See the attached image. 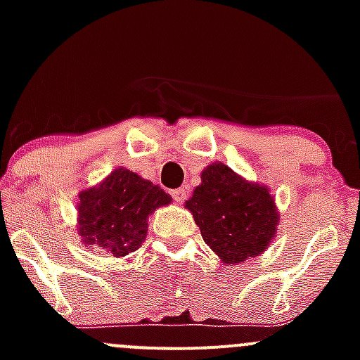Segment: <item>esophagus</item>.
I'll return each instance as SVG.
<instances>
[{
	"label": "esophagus",
	"instance_id": "esophagus-1",
	"mask_svg": "<svg viewBox=\"0 0 360 360\" xmlns=\"http://www.w3.org/2000/svg\"><path fill=\"white\" fill-rule=\"evenodd\" d=\"M170 193H172V198H174V200H176L177 203L183 202L184 198H186V191H184L183 188H177V190H172V191H170Z\"/></svg>",
	"mask_w": 360,
	"mask_h": 360
}]
</instances>
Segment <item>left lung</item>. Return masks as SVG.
<instances>
[{
    "label": "left lung",
    "instance_id": "left-lung-1",
    "mask_svg": "<svg viewBox=\"0 0 360 360\" xmlns=\"http://www.w3.org/2000/svg\"><path fill=\"white\" fill-rule=\"evenodd\" d=\"M203 242L224 263L261 254L275 237L278 212L268 188L238 177L230 167L212 163L186 202Z\"/></svg>",
    "mask_w": 360,
    "mask_h": 360
}]
</instances>
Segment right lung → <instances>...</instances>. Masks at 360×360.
Returning <instances> with one entry per match:
<instances>
[{
    "instance_id": "1",
    "label": "right lung",
    "mask_w": 360,
    "mask_h": 360,
    "mask_svg": "<svg viewBox=\"0 0 360 360\" xmlns=\"http://www.w3.org/2000/svg\"><path fill=\"white\" fill-rule=\"evenodd\" d=\"M170 202L172 197L158 184L116 169L99 186L79 195V235L86 245L123 257L146 238L148 216Z\"/></svg>"
}]
</instances>
